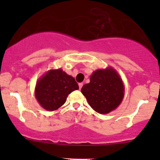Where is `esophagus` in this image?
Instances as JSON below:
<instances>
[{"label":"esophagus","instance_id":"34e87169","mask_svg":"<svg viewBox=\"0 0 160 160\" xmlns=\"http://www.w3.org/2000/svg\"><path fill=\"white\" fill-rule=\"evenodd\" d=\"M78 85H79V88H80V89H81V88H82V85H83V83H82V82H80V83H79Z\"/></svg>","mask_w":160,"mask_h":160}]
</instances>
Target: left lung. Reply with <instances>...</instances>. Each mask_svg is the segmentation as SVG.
<instances>
[{"label": "left lung", "instance_id": "8db88e82", "mask_svg": "<svg viewBox=\"0 0 160 160\" xmlns=\"http://www.w3.org/2000/svg\"><path fill=\"white\" fill-rule=\"evenodd\" d=\"M90 107L97 113L106 114L122 102L125 87L122 78L112 67L98 69L90 76V82L81 89Z\"/></svg>", "mask_w": 160, "mask_h": 160}]
</instances>
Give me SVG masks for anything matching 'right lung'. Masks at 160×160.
<instances>
[{
    "label": "right lung",
    "instance_id": "obj_1",
    "mask_svg": "<svg viewBox=\"0 0 160 160\" xmlns=\"http://www.w3.org/2000/svg\"><path fill=\"white\" fill-rule=\"evenodd\" d=\"M78 89V84L73 77L61 68L52 69L37 81L34 95L42 108L53 111L65 103L70 93Z\"/></svg>",
    "mask_w": 160,
    "mask_h": 160
}]
</instances>
